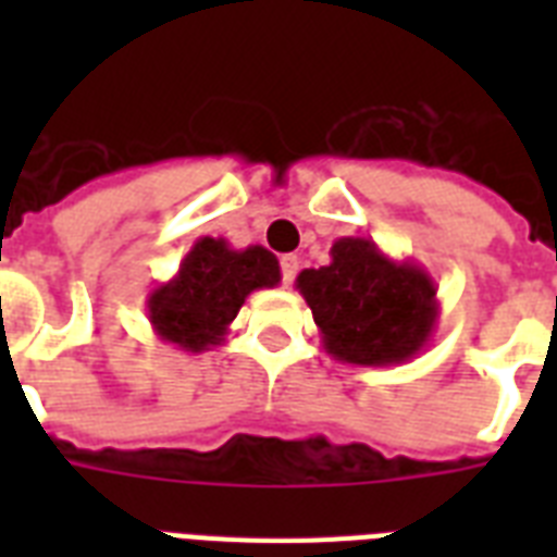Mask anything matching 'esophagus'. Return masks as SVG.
I'll use <instances>...</instances> for the list:
<instances>
[{
    "label": "esophagus",
    "mask_w": 557,
    "mask_h": 557,
    "mask_svg": "<svg viewBox=\"0 0 557 557\" xmlns=\"http://www.w3.org/2000/svg\"><path fill=\"white\" fill-rule=\"evenodd\" d=\"M297 269H300V260H297L295 253H286V257L280 260V271H283V283H286V286H292V283H295Z\"/></svg>",
    "instance_id": "34e87169"
}]
</instances>
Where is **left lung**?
Listing matches in <instances>:
<instances>
[{
    "mask_svg": "<svg viewBox=\"0 0 557 557\" xmlns=\"http://www.w3.org/2000/svg\"><path fill=\"white\" fill-rule=\"evenodd\" d=\"M330 257V265L300 271L295 286L335 361L393 367L431 344L440 300L422 265L389 260L364 236H341Z\"/></svg>",
    "mask_w": 557,
    "mask_h": 557,
    "instance_id": "1",
    "label": "left lung"
}]
</instances>
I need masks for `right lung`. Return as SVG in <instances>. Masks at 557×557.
Instances as JSON below:
<instances>
[{
  "label": "right lung",
  "mask_w": 557,
  "mask_h": 557,
  "mask_svg": "<svg viewBox=\"0 0 557 557\" xmlns=\"http://www.w3.org/2000/svg\"><path fill=\"white\" fill-rule=\"evenodd\" d=\"M277 283L280 262L269 248L248 245L236 251L222 236H199L173 280L147 295V318L164 344L205 352L225 341L245 297Z\"/></svg>",
  "instance_id": "right-lung-1"
}]
</instances>
